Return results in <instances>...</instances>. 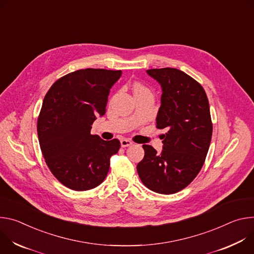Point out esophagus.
<instances>
[{"instance_id":"esophagus-1","label":"esophagus","mask_w":254,"mask_h":254,"mask_svg":"<svg viewBox=\"0 0 254 254\" xmlns=\"http://www.w3.org/2000/svg\"><path fill=\"white\" fill-rule=\"evenodd\" d=\"M121 146L122 147H128V146H130V145H132L133 144V142L131 141V140H129V139H121Z\"/></svg>"}]
</instances>
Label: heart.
<instances>
[{"label":"heart","instance_id":"heart-1","mask_svg":"<svg viewBox=\"0 0 254 254\" xmlns=\"http://www.w3.org/2000/svg\"><path fill=\"white\" fill-rule=\"evenodd\" d=\"M133 92H134V95H137V94H141V93H145V92H149V91L144 86H142V84L135 83L133 87Z\"/></svg>","mask_w":254,"mask_h":254}]
</instances>
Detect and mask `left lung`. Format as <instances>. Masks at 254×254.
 I'll return each instance as SVG.
<instances>
[{
    "mask_svg": "<svg viewBox=\"0 0 254 254\" xmlns=\"http://www.w3.org/2000/svg\"><path fill=\"white\" fill-rule=\"evenodd\" d=\"M146 72L161 86V105L156 127L161 135L160 153L144 144L138 176L149 190L163 194L178 192L198 176L211 143L213 125L210 106L201 84L186 72L172 67Z\"/></svg>",
    "mask_w": 254,
    "mask_h": 254,
    "instance_id": "8db88e82",
    "label": "left lung"
}]
</instances>
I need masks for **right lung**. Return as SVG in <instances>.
<instances>
[{
    "label": "right lung",
    "mask_w": 254,
    "mask_h": 254,
    "mask_svg": "<svg viewBox=\"0 0 254 254\" xmlns=\"http://www.w3.org/2000/svg\"><path fill=\"white\" fill-rule=\"evenodd\" d=\"M121 70L86 68L56 80L47 92L37 121L45 162L52 175L73 190H88L106 179L110 157L120 141H105L91 129L104 116L108 96Z\"/></svg>",
    "instance_id": "add662e5"
}]
</instances>
